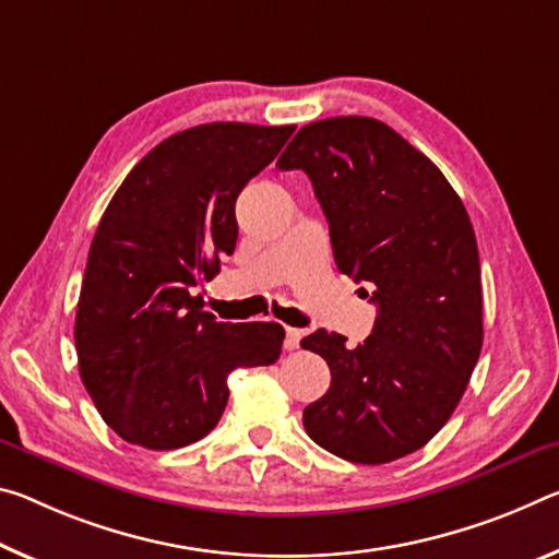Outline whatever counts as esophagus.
Listing matches in <instances>:
<instances>
[{"instance_id": "34e87169", "label": "esophagus", "mask_w": 559, "mask_h": 559, "mask_svg": "<svg viewBox=\"0 0 559 559\" xmlns=\"http://www.w3.org/2000/svg\"><path fill=\"white\" fill-rule=\"evenodd\" d=\"M300 338H304V331H300V328L286 325V341H283V348H286V350H296L298 345H300Z\"/></svg>"}]
</instances>
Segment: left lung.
Segmentation results:
<instances>
[{
    "label": "left lung",
    "instance_id": "obj_1",
    "mask_svg": "<svg viewBox=\"0 0 559 559\" xmlns=\"http://www.w3.org/2000/svg\"><path fill=\"white\" fill-rule=\"evenodd\" d=\"M278 168L313 183L338 271L373 286V333L348 348L318 328L300 341L331 368L306 432L350 463L423 448L463 397L483 348L480 255L440 168L388 123L333 117L298 131Z\"/></svg>",
    "mask_w": 559,
    "mask_h": 559
}]
</instances>
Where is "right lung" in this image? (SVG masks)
Returning a JSON list of instances; mask_svg holds the SVG:
<instances>
[{
    "mask_svg": "<svg viewBox=\"0 0 559 559\" xmlns=\"http://www.w3.org/2000/svg\"><path fill=\"white\" fill-rule=\"evenodd\" d=\"M296 127L214 121L131 168L96 228L79 294V373L131 445L174 450L216 428L236 368L271 366L278 323H218L193 288L234 253L236 199Z\"/></svg>",
    "mask_w": 559,
    "mask_h": 559,
    "instance_id": "obj_1",
    "label": "right lung"
}]
</instances>
